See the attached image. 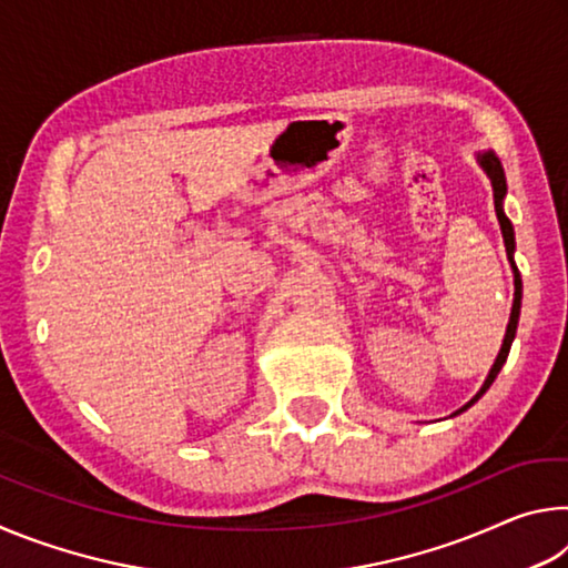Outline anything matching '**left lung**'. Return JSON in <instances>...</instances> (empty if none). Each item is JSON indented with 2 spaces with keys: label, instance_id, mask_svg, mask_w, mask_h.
Masks as SVG:
<instances>
[{
  "label": "left lung",
  "instance_id": "1",
  "mask_svg": "<svg viewBox=\"0 0 568 568\" xmlns=\"http://www.w3.org/2000/svg\"><path fill=\"white\" fill-rule=\"evenodd\" d=\"M476 162L478 168L486 172V178L491 180V187H494V205H496V217H498V225H501V235H504V245H506V255H508V263H511V271H514V305H511V318H508V325H506V335H504V343H501V351H498L496 361L491 365V371H488V376L484 381V386L478 388V393L474 398H470L466 406H460L454 416H458V413L468 410L474 403L484 396V393L491 388V383L496 381L498 373H501L504 363L508 358V351H511V343L516 338V325H518V315H521V275H518V267L514 263V253H516V237H514V225L511 220L506 217L504 213V200H506V175H504V168H501V160L496 158L494 150H480L476 152Z\"/></svg>",
  "mask_w": 568,
  "mask_h": 568
}]
</instances>
